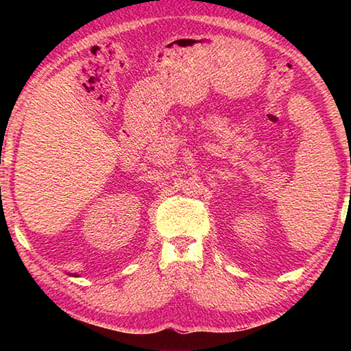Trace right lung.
<instances>
[{
	"label": "right lung",
	"mask_w": 351,
	"mask_h": 351,
	"mask_svg": "<svg viewBox=\"0 0 351 351\" xmlns=\"http://www.w3.org/2000/svg\"><path fill=\"white\" fill-rule=\"evenodd\" d=\"M74 276H75V277H77V274H74Z\"/></svg>",
	"instance_id": "obj_1"
}]
</instances>
